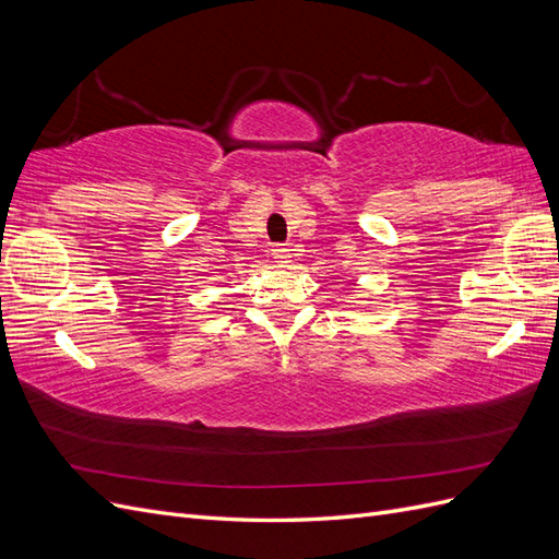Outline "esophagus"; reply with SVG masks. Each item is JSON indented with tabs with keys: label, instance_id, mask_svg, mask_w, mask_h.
I'll list each match as a JSON object with an SVG mask.
<instances>
[{
	"label": "esophagus",
	"instance_id": "esophagus-1",
	"mask_svg": "<svg viewBox=\"0 0 559 559\" xmlns=\"http://www.w3.org/2000/svg\"><path fill=\"white\" fill-rule=\"evenodd\" d=\"M270 253H273V259H275V263H277L280 267H289L292 253H289V249H286L284 245H275L273 249H270Z\"/></svg>",
	"mask_w": 559,
	"mask_h": 559
}]
</instances>
